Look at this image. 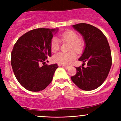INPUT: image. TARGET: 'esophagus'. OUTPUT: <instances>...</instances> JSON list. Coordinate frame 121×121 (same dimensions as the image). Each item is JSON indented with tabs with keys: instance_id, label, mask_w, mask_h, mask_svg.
Listing matches in <instances>:
<instances>
[{
	"instance_id": "esophagus-1",
	"label": "esophagus",
	"mask_w": 121,
	"mask_h": 121,
	"mask_svg": "<svg viewBox=\"0 0 121 121\" xmlns=\"http://www.w3.org/2000/svg\"><path fill=\"white\" fill-rule=\"evenodd\" d=\"M60 66H62L63 68H64L65 69H68L69 66H66V65H59Z\"/></svg>"
}]
</instances>
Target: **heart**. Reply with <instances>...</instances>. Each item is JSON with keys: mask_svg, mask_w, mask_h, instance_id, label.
<instances>
[{"mask_svg": "<svg viewBox=\"0 0 121 121\" xmlns=\"http://www.w3.org/2000/svg\"><path fill=\"white\" fill-rule=\"evenodd\" d=\"M62 41L70 43L69 51L68 53L60 52L53 57L54 62L61 65H69L76 59V52L80 53L82 50L84 46V41L82 39L78 37V35L76 32L72 30H68L64 32L60 36ZM50 48L51 52L56 53L59 50L60 43L56 37L51 39L50 42Z\"/></svg>", "mask_w": 121, "mask_h": 121, "instance_id": "1", "label": "heart"}]
</instances>
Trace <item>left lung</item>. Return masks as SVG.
<instances>
[{
    "mask_svg": "<svg viewBox=\"0 0 121 121\" xmlns=\"http://www.w3.org/2000/svg\"><path fill=\"white\" fill-rule=\"evenodd\" d=\"M73 27L84 37L85 48L78 59L84 64L76 67L77 73L71 80L81 89L92 91L103 84L110 70L112 59L109 43L105 35L93 26L80 23ZM85 62L87 63L86 68Z\"/></svg>",
    "mask_w": 121,
    "mask_h": 121,
    "instance_id": "1",
    "label": "left lung"
}]
</instances>
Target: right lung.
<instances>
[{
	"label": "right lung",
	"instance_id": "obj_1",
	"mask_svg": "<svg viewBox=\"0 0 121 121\" xmlns=\"http://www.w3.org/2000/svg\"><path fill=\"white\" fill-rule=\"evenodd\" d=\"M55 31V29H35L22 35L15 44L12 68L18 82L28 91H39L46 88L59 67L57 64L45 65L52 56L50 42ZM41 63L44 65L40 67Z\"/></svg>",
	"mask_w": 121,
	"mask_h": 121
}]
</instances>
